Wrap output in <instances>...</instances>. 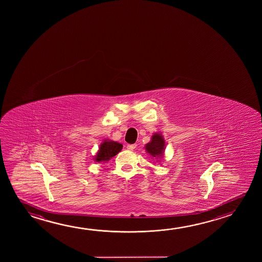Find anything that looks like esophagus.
I'll use <instances>...</instances> for the list:
<instances>
[{"label": "esophagus", "mask_w": 262, "mask_h": 262, "mask_svg": "<svg viewBox=\"0 0 262 262\" xmlns=\"http://www.w3.org/2000/svg\"><path fill=\"white\" fill-rule=\"evenodd\" d=\"M135 148H136L135 144H128V145H127V149L129 150H133Z\"/></svg>", "instance_id": "obj_1"}]
</instances>
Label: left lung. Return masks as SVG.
I'll return each instance as SVG.
<instances>
[{
    "label": "left lung",
    "mask_w": 262,
    "mask_h": 262,
    "mask_svg": "<svg viewBox=\"0 0 262 262\" xmlns=\"http://www.w3.org/2000/svg\"><path fill=\"white\" fill-rule=\"evenodd\" d=\"M145 150L147 154H149L150 156L155 157V158H163L164 155V150H165V141L163 139V135L161 133H155L150 142L146 144Z\"/></svg>",
    "instance_id": "1"
}]
</instances>
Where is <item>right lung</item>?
I'll use <instances>...</instances> for the list:
<instances>
[{"mask_svg": "<svg viewBox=\"0 0 262 262\" xmlns=\"http://www.w3.org/2000/svg\"><path fill=\"white\" fill-rule=\"evenodd\" d=\"M122 149V144L119 142L104 140L103 142L99 145V149L97 155L94 156V161L97 163H105L110 161L112 157L118 155Z\"/></svg>", "mask_w": 262, "mask_h": 262, "instance_id": "right-lung-1", "label": "right lung"}]
</instances>
